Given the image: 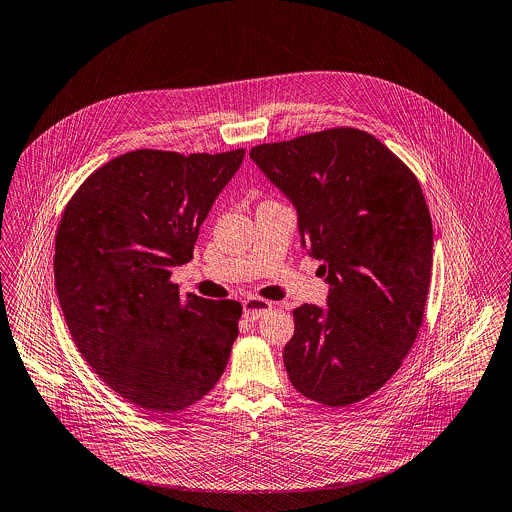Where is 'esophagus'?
<instances>
[{
	"instance_id": "obj_1",
	"label": "esophagus",
	"mask_w": 512,
	"mask_h": 512,
	"mask_svg": "<svg viewBox=\"0 0 512 512\" xmlns=\"http://www.w3.org/2000/svg\"><path fill=\"white\" fill-rule=\"evenodd\" d=\"M242 309H244L246 321H258L264 313H268L272 309V303L264 301L260 297H248L242 301Z\"/></svg>"
}]
</instances>
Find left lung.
<instances>
[{"label": "left lung", "mask_w": 512, "mask_h": 512, "mask_svg": "<svg viewBox=\"0 0 512 512\" xmlns=\"http://www.w3.org/2000/svg\"><path fill=\"white\" fill-rule=\"evenodd\" d=\"M250 160L289 199L301 246L321 260L326 307L293 311L291 385L332 409L370 397L409 354L426 305L432 221L413 172L358 129L260 144Z\"/></svg>", "instance_id": "obj_1"}]
</instances>
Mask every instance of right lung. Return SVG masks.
<instances>
[{
	"label": "right lung",
	"mask_w": 512,
	"mask_h": 512,
	"mask_svg": "<svg viewBox=\"0 0 512 512\" xmlns=\"http://www.w3.org/2000/svg\"><path fill=\"white\" fill-rule=\"evenodd\" d=\"M242 158L244 148L127 152L95 170L62 215L54 281L68 330L93 372L150 413L184 411L227 368L242 305L182 295L170 278Z\"/></svg>",
	"instance_id": "right-lung-1"
}]
</instances>
